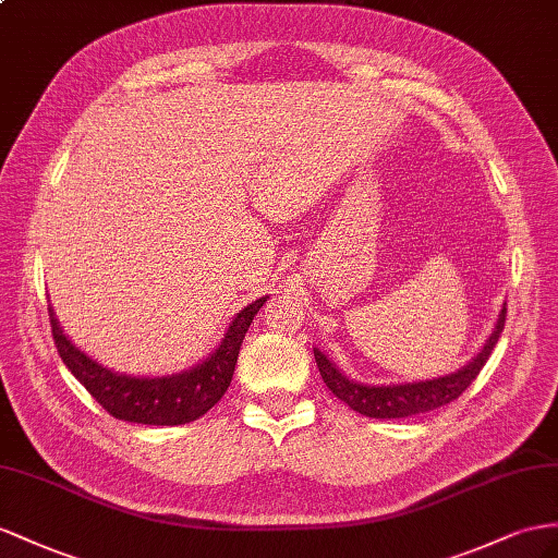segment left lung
Here are the masks:
<instances>
[{
  "label": "left lung",
  "instance_id": "left-lung-1",
  "mask_svg": "<svg viewBox=\"0 0 558 558\" xmlns=\"http://www.w3.org/2000/svg\"><path fill=\"white\" fill-rule=\"evenodd\" d=\"M505 320H507V308L502 306L495 330L488 337V341L483 344V349L462 369H457V373L438 377V379L389 384V387H369V384H359L349 379L347 375H341L337 365L318 349H313V355H316L320 377L327 384V389H330L339 401H344L351 410L373 420L412 417V415H422V412H428V410H436L440 405H448L454 401V398H460L466 391L469 384L478 377L481 367L488 363L497 339L505 330Z\"/></svg>",
  "mask_w": 558,
  "mask_h": 558
}]
</instances>
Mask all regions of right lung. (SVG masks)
<instances>
[{
  "mask_svg": "<svg viewBox=\"0 0 558 558\" xmlns=\"http://www.w3.org/2000/svg\"><path fill=\"white\" fill-rule=\"evenodd\" d=\"M266 299L268 296L256 299L238 313L221 344L203 363L185 369V373L167 377H130L112 373V369L92 361L63 335L51 306L49 320L61 361L112 417L136 424L177 426L203 417L209 408L221 401L226 389L231 387L242 339H245L250 323L266 304Z\"/></svg>",
  "mask_w": 558,
  "mask_h": 558,
  "instance_id": "obj_1",
  "label": "right lung"
}]
</instances>
